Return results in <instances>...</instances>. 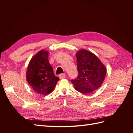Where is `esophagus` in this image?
<instances>
[{"label": "esophagus", "instance_id": "34e87169", "mask_svg": "<svg viewBox=\"0 0 133 133\" xmlns=\"http://www.w3.org/2000/svg\"><path fill=\"white\" fill-rule=\"evenodd\" d=\"M59 77L60 79H64L65 78V74H60L59 75Z\"/></svg>", "mask_w": 133, "mask_h": 133}]
</instances>
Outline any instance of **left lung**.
<instances>
[{
	"mask_svg": "<svg viewBox=\"0 0 133 133\" xmlns=\"http://www.w3.org/2000/svg\"><path fill=\"white\" fill-rule=\"evenodd\" d=\"M76 57L78 76L71 82L79 92L90 93L102 85L107 69L95 54L85 49L79 50Z\"/></svg>",
	"mask_w": 133,
	"mask_h": 133,
	"instance_id": "obj_1",
	"label": "left lung"
}]
</instances>
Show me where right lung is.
I'll list each match as a JSON object with an SVG mask.
<instances>
[{"mask_svg":"<svg viewBox=\"0 0 133 133\" xmlns=\"http://www.w3.org/2000/svg\"><path fill=\"white\" fill-rule=\"evenodd\" d=\"M26 80L33 90L46 95L53 91L59 78L48 60V51L42 50L32 58L28 66Z\"/></svg>","mask_w":133,"mask_h":133,"instance_id":"add662e5","label":"right lung"}]
</instances>
